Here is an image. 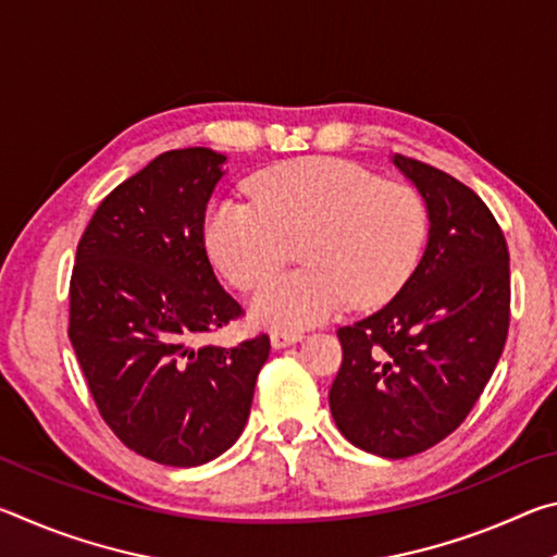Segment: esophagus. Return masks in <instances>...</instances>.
I'll use <instances>...</instances> for the list:
<instances>
[{
    "label": "esophagus",
    "instance_id": "1",
    "mask_svg": "<svg viewBox=\"0 0 557 557\" xmlns=\"http://www.w3.org/2000/svg\"><path fill=\"white\" fill-rule=\"evenodd\" d=\"M299 338H301L299 332H275V334L270 336V342H272V346H275V348H285L289 344L299 342Z\"/></svg>",
    "mask_w": 557,
    "mask_h": 557
}]
</instances>
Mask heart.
<instances>
[{"label": "heart", "mask_w": 557, "mask_h": 557, "mask_svg": "<svg viewBox=\"0 0 557 557\" xmlns=\"http://www.w3.org/2000/svg\"><path fill=\"white\" fill-rule=\"evenodd\" d=\"M245 199L215 201L203 221L213 265L238 289L265 282L299 245V268L270 280L252 314L272 329H305L336 314L379 307L418 268L428 240V203L418 188L332 157L270 166Z\"/></svg>", "instance_id": "b5f03b06"}]
</instances>
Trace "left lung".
Wrapping results in <instances>:
<instances>
[{
	"instance_id": "1",
	"label": "left lung",
	"mask_w": 557,
	"mask_h": 557,
	"mask_svg": "<svg viewBox=\"0 0 557 557\" xmlns=\"http://www.w3.org/2000/svg\"><path fill=\"white\" fill-rule=\"evenodd\" d=\"M393 164L428 203V248L388 305L336 332L329 408L351 445L403 459L451 435L484 393L511 322V270L502 225L469 186L412 157Z\"/></svg>"
}]
</instances>
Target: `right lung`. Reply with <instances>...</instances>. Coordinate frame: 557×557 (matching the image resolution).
<instances>
[{
	"label": "right lung",
	"mask_w": 557,
	"mask_h": 557,
	"mask_svg": "<svg viewBox=\"0 0 557 557\" xmlns=\"http://www.w3.org/2000/svg\"><path fill=\"white\" fill-rule=\"evenodd\" d=\"M223 162L206 147L172 149L112 188L71 275L69 338L100 418L122 445L166 467H199L233 447L270 356L268 334L191 346L243 317L203 240Z\"/></svg>",
	"instance_id": "right-lung-1"
}]
</instances>
